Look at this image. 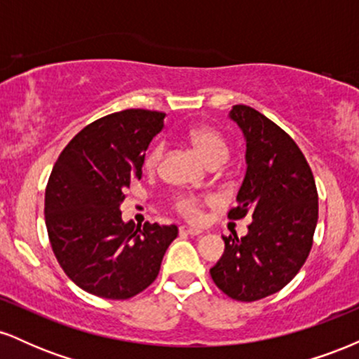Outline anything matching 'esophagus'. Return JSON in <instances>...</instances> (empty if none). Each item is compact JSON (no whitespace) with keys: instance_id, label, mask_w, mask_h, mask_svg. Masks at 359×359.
Here are the masks:
<instances>
[{"instance_id":"esophagus-1","label":"esophagus","mask_w":359,"mask_h":359,"mask_svg":"<svg viewBox=\"0 0 359 359\" xmlns=\"http://www.w3.org/2000/svg\"><path fill=\"white\" fill-rule=\"evenodd\" d=\"M179 231H180V234H187V236H197V234L203 233V229L192 228V226H185L184 224V226H180Z\"/></svg>"}]
</instances>
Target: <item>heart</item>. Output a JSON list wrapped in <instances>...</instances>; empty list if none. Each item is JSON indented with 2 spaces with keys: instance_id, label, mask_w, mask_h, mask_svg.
I'll list each match as a JSON object with an SVG mask.
<instances>
[{
  "instance_id": "obj_1",
  "label": "heart",
  "mask_w": 359,
  "mask_h": 359,
  "mask_svg": "<svg viewBox=\"0 0 359 359\" xmlns=\"http://www.w3.org/2000/svg\"><path fill=\"white\" fill-rule=\"evenodd\" d=\"M189 142L192 143V147L196 148V151L199 154L205 162L211 167H217L221 163L226 162L229 155V148L226 140L217 133L212 128H194L189 131ZM163 156V145H154L145 155V168L147 170H155L158 167L160 160ZM201 208H203V201L199 197L194 196H182L175 201V209L182 216L196 219L199 217Z\"/></svg>"
}]
</instances>
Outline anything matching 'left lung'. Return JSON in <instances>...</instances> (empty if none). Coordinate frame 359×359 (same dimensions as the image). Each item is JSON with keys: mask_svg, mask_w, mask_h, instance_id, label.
I'll return each mask as SVG.
<instances>
[{"mask_svg": "<svg viewBox=\"0 0 359 359\" xmlns=\"http://www.w3.org/2000/svg\"><path fill=\"white\" fill-rule=\"evenodd\" d=\"M229 118L246 140V174L229 219L253 217L248 234L222 236L224 253L211 269L228 297L253 302L282 290L311 253L317 226L316 180L297 143L245 104Z\"/></svg>", "mask_w": 359, "mask_h": 359, "instance_id": "left-lung-1", "label": "left lung"}]
</instances>
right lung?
<instances>
[{
  "instance_id": "obj_1",
  "label": "right lung",
  "mask_w": 359,
  "mask_h": 359,
  "mask_svg": "<svg viewBox=\"0 0 359 359\" xmlns=\"http://www.w3.org/2000/svg\"><path fill=\"white\" fill-rule=\"evenodd\" d=\"M165 113L125 109L96 119L62 150L45 189L53 255L89 294L125 300L154 283L179 229L121 219L125 189L142 179L145 151Z\"/></svg>"
}]
</instances>
